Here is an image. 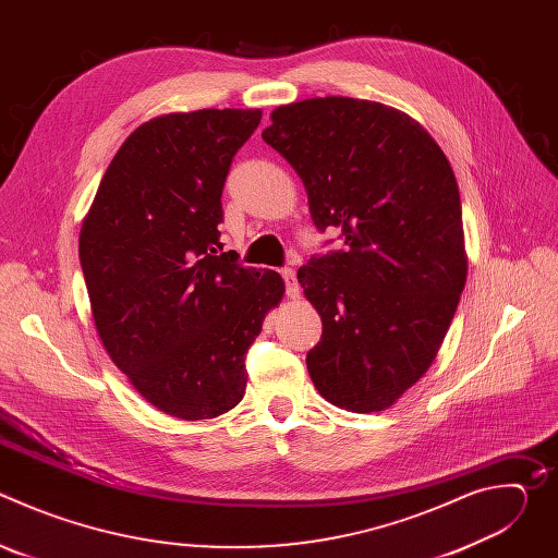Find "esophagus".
<instances>
[{
	"mask_svg": "<svg viewBox=\"0 0 558 558\" xmlns=\"http://www.w3.org/2000/svg\"><path fill=\"white\" fill-rule=\"evenodd\" d=\"M282 278L287 282V295L291 300H298L300 298V284L295 280V271L293 269H282Z\"/></svg>",
	"mask_w": 558,
	"mask_h": 558,
	"instance_id": "1",
	"label": "esophagus"
}]
</instances>
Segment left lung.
Listing matches in <instances>:
<instances>
[{
  "label": "left lung",
  "mask_w": 558,
  "mask_h": 558,
  "mask_svg": "<svg viewBox=\"0 0 558 558\" xmlns=\"http://www.w3.org/2000/svg\"><path fill=\"white\" fill-rule=\"evenodd\" d=\"M263 138L300 177L315 227L344 238L298 269L323 317L311 381L338 409L386 411L430 368L465 287L454 172L420 121L366 99L280 106Z\"/></svg>",
  "instance_id": "left-lung-1"
}]
</instances>
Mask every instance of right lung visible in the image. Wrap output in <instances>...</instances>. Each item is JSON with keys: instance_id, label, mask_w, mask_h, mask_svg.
<instances>
[{"instance_id": "obj_1", "label": "right lung", "mask_w": 558, "mask_h": 558, "mask_svg": "<svg viewBox=\"0 0 558 558\" xmlns=\"http://www.w3.org/2000/svg\"><path fill=\"white\" fill-rule=\"evenodd\" d=\"M263 110L170 112L119 147L78 233L97 333L147 404L185 422L231 411L245 353L284 295L278 271L220 254L222 185Z\"/></svg>"}]
</instances>
